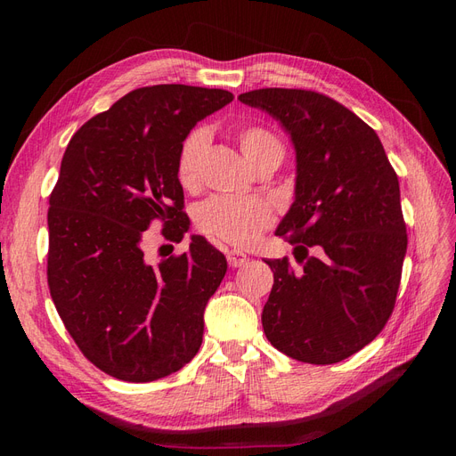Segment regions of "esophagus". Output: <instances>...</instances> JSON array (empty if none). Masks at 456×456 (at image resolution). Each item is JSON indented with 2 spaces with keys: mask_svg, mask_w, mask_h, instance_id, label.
Wrapping results in <instances>:
<instances>
[{
  "mask_svg": "<svg viewBox=\"0 0 456 456\" xmlns=\"http://www.w3.org/2000/svg\"><path fill=\"white\" fill-rule=\"evenodd\" d=\"M226 258H228V265L232 266V268H240V266H243L247 260V255L245 253H240V251H228L226 253Z\"/></svg>",
  "mask_w": 456,
  "mask_h": 456,
  "instance_id": "1",
  "label": "esophagus"
}]
</instances>
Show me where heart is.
Masks as SVG:
<instances>
[{
  "label": "heart",
  "mask_w": 456,
  "mask_h": 456,
  "mask_svg": "<svg viewBox=\"0 0 456 456\" xmlns=\"http://www.w3.org/2000/svg\"><path fill=\"white\" fill-rule=\"evenodd\" d=\"M238 144L245 159L253 167L265 161L283 159L285 148L281 141L266 127H243L238 133ZM207 146V133H190L176 159V178L183 188H196L200 178V158ZM196 226L218 241L233 247H247L258 240V236L273 223L272 207L260 198H233L213 196L198 205Z\"/></svg>",
  "instance_id": "b5f03b06"
}]
</instances>
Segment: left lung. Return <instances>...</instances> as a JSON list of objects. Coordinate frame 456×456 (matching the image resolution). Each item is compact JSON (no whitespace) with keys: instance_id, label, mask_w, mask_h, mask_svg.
I'll use <instances>...</instances> for the list:
<instances>
[{"instance_id":"left-lung-1","label":"left lung","mask_w":456,"mask_h":456,"mask_svg":"<svg viewBox=\"0 0 456 456\" xmlns=\"http://www.w3.org/2000/svg\"><path fill=\"white\" fill-rule=\"evenodd\" d=\"M238 99L278 119L297 156L295 201L275 236L297 245L302 268L287 256L266 260L273 285L265 335L297 362L346 360L395 305L407 253L397 175L377 133L325 94L270 87Z\"/></svg>"}]
</instances>
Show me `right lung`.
<instances>
[{
  "label": "right lung",
  "instance_id": "add662e5",
  "mask_svg": "<svg viewBox=\"0 0 456 456\" xmlns=\"http://www.w3.org/2000/svg\"><path fill=\"white\" fill-rule=\"evenodd\" d=\"M233 101L224 89L151 86L121 96L72 136L49 198L47 283L68 333L106 375L151 382L191 362L226 258L201 236L150 265L151 220L181 241L190 220L178 151L198 121Z\"/></svg>",
  "mask_w": 456,
  "mask_h": 456
}]
</instances>
